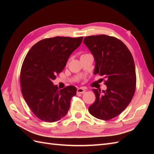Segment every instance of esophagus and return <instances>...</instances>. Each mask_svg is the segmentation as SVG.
I'll use <instances>...</instances> for the list:
<instances>
[{
	"label": "esophagus",
	"mask_w": 154,
	"mask_h": 154,
	"mask_svg": "<svg viewBox=\"0 0 154 154\" xmlns=\"http://www.w3.org/2000/svg\"><path fill=\"white\" fill-rule=\"evenodd\" d=\"M85 92V90L83 88H78L77 89V93L78 94H83Z\"/></svg>",
	"instance_id": "34e87169"
}]
</instances>
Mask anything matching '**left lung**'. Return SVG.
<instances>
[{"label":"left lung","mask_w":154,"mask_h":154,"mask_svg":"<svg viewBox=\"0 0 154 154\" xmlns=\"http://www.w3.org/2000/svg\"><path fill=\"white\" fill-rule=\"evenodd\" d=\"M83 43L94 56V74L106 79L107 87L102 91L93 88L96 100L88 107V112L97 119H112L127 108L136 91V74L132 55L123 42L113 36H88Z\"/></svg>","instance_id":"1"}]
</instances>
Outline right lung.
<instances>
[{"instance_id":"add662e5","label":"right lung","mask_w":154,"mask_h":154,"mask_svg":"<svg viewBox=\"0 0 154 154\" xmlns=\"http://www.w3.org/2000/svg\"><path fill=\"white\" fill-rule=\"evenodd\" d=\"M82 40V36L45 38L35 44L27 54L20 71L21 91L29 109L40 119L52 123L67 114L76 88L69 85L59 90L52 81L63 71Z\"/></svg>"}]
</instances>
